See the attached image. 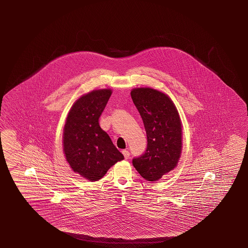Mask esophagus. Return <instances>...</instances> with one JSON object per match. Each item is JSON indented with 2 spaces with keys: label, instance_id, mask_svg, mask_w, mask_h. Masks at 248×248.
<instances>
[{
  "label": "esophagus",
  "instance_id": "34e87169",
  "mask_svg": "<svg viewBox=\"0 0 248 248\" xmlns=\"http://www.w3.org/2000/svg\"><path fill=\"white\" fill-rule=\"evenodd\" d=\"M122 154H123L125 159H127V158L130 156V153H129L127 150H126V149H125V150H122Z\"/></svg>",
  "mask_w": 248,
  "mask_h": 248
}]
</instances>
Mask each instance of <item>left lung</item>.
Segmentation results:
<instances>
[{
  "instance_id": "1",
  "label": "left lung",
  "mask_w": 248,
  "mask_h": 248,
  "mask_svg": "<svg viewBox=\"0 0 248 248\" xmlns=\"http://www.w3.org/2000/svg\"><path fill=\"white\" fill-rule=\"evenodd\" d=\"M133 102L147 135L144 153L133 165L144 179L155 182L176 166L182 149V125L175 105L166 94L152 88H135Z\"/></svg>"
}]
</instances>
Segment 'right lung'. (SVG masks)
Listing matches in <instances>:
<instances>
[{"mask_svg": "<svg viewBox=\"0 0 248 248\" xmlns=\"http://www.w3.org/2000/svg\"><path fill=\"white\" fill-rule=\"evenodd\" d=\"M112 94L95 90L73 104L63 128V151L73 171L90 181L102 178L124 156L99 126V118Z\"/></svg>", "mask_w": 248, "mask_h": 248, "instance_id": "add662e5", "label": "right lung"}]
</instances>
